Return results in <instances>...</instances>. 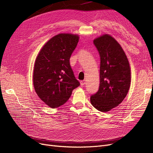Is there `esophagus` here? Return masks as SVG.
Listing matches in <instances>:
<instances>
[{"instance_id": "34e87169", "label": "esophagus", "mask_w": 153, "mask_h": 153, "mask_svg": "<svg viewBox=\"0 0 153 153\" xmlns=\"http://www.w3.org/2000/svg\"><path fill=\"white\" fill-rule=\"evenodd\" d=\"M85 83H86L85 80H82V81L80 82V85H81L82 86H84V85L85 84Z\"/></svg>"}]
</instances>
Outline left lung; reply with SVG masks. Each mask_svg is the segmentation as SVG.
Returning <instances> with one entry per match:
<instances>
[{"mask_svg":"<svg viewBox=\"0 0 153 153\" xmlns=\"http://www.w3.org/2000/svg\"><path fill=\"white\" fill-rule=\"evenodd\" d=\"M100 57V87L91 103L101 112L116 107L126 96L131 84V69L121 46L105 34L93 41Z\"/></svg>","mask_w":153,"mask_h":153,"instance_id":"8db88e82","label":"left lung"}]
</instances>
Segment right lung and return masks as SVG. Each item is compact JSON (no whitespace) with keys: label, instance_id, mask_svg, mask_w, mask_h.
<instances>
[{"label":"right lung","instance_id":"obj_1","mask_svg":"<svg viewBox=\"0 0 153 153\" xmlns=\"http://www.w3.org/2000/svg\"><path fill=\"white\" fill-rule=\"evenodd\" d=\"M79 40L77 34L61 33L46 43L36 59L33 84L37 95L50 108H57L70 98L80 85L69 59Z\"/></svg>","mask_w":153,"mask_h":153}]
</instances>
